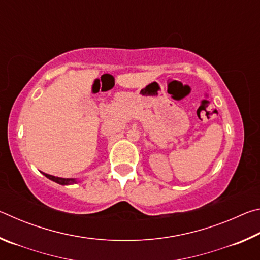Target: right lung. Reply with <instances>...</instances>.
I'll use <instances>...</instances> for the list:
<instances>
[{
    "label": "right lung",
    "instance_id": "right-lung-1",
    "mask_svg": "<svg viewBox=\"0 0 260 260\" xmlns=\"http://www.w3.org/2000/svg\"><path fill=\"white\" fill-rule=\"evenodd\" d=\"M45 177H47L51 181H54L58 184H61V186H69V184H73V183H77L78 180L74 179V178H58V177H55V175H50V174H47V173H43L41 172Z\"/></svg>",
    "mask_w": 260,
    "mask_h": 260
}]
</instances>
